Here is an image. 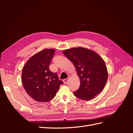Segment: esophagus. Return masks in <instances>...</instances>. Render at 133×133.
I'll return each instance as SVG.
<instances>
[{
  "instance_id": "esophagus-1",
  "label": "esophagus",
  "mask_w": 133,
  "mask_h": 133,
  "mask_svg": "<svg viewBox=\"0 0 133 133\" xmlns=\"http://www.w3.org/2000/svg\"><path fill=\"white\" fill-rule=\"evenodd\" d=\"M68 80H69V78H66V79H64L63 82H64V83L65 84H66L67 83H68Z\"/></svg>"
}]
</instances>
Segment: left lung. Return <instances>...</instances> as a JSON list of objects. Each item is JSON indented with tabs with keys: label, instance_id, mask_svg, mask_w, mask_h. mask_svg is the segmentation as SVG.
<instances>
[{
	"label": "left lung",
	"instance_id": "obj_1",
	"mask_svg": "<svg viewBox=\"0 0 133 133\" xmlns=\"http://www.w3.org/2000/svg\"><path fill=\"white\" fill-rule=\"evenodd\" d=\"M63 54L74 65L80 79L76 98L89 100L99 94L105 87L108 71L103 59L95 52L82 47L65 50Z\"/></svg>",
	"mask_w": 133,
	"mask_h": 133
}]
</instances>
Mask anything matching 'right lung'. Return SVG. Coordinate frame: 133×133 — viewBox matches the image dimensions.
I'll return each instance as SVG.
<instances>
[{"mask_svg": "<svg viewBox=\"0 0 133 133\" xmlns=\"http://www.w3.org/2000/svg\"><path fill=\"white\" fill-rule=\"evenodd\" d=\"M54 53V49H44L32 56L23 68V87L28 95L37 102L50 101L63 84L57 74L49 69Z\"/></svg>", "mask_w": 133, "mask_h": 133, "instance_id": "1", "label": "right lung"}]
</instances>
